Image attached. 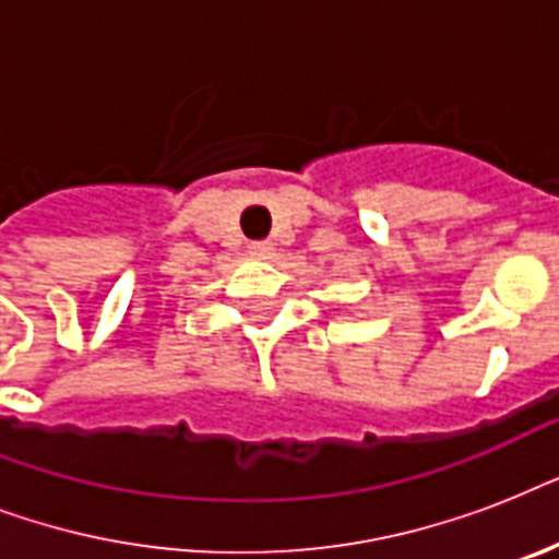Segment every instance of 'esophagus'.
Listing matches in <instances>:
<instances>
[{"mask_svg": "<svg viewBox=\"0 0 559 559\" xmlns=\"http://www.w3.org/2000/svg\"><path fill=\"white\" fill-rule=\"evenodd\" d=\"M249 254H252V258H270L272 243L270 240H254V243H249Z\"/></svg>", "mask_w": 559, "mask_h": 559, "instance_id": "1", "label": "esophagus"}]
</instances>
